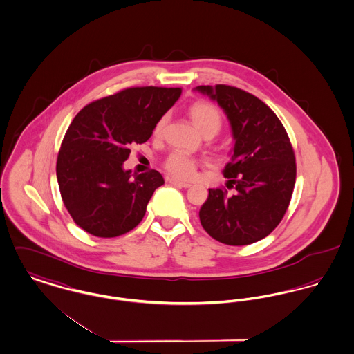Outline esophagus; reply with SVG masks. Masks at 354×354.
<instances>
[{"label": "esophagus", "mask_w": 354, "mask_h": 354, "mask_svg": "<svg viewBox=\"0 0 354 354\" xmlns=\"http://www.w3.org/2000/svg\"><path fill=\"white\" fill-rule=\"evenodd\" d=\"M169 183L174 185V186H178V187H185V189H189L191 185L187 182H182V180H178V179H169Z\"/></svg>", "instance_id": "esophagus-1"}]
</instances>
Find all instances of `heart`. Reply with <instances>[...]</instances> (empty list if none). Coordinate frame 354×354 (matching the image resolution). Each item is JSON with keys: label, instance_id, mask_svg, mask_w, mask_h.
Wrapping results in <instances>:
<instances>
[{"label": "heart", "instance_id": "heart-1", "mask_svg": "<svg viewBox=\"0 0 354 354\" xmlns=\"http://www.w3.org/2000/svg\"><path fill=\"white\" fill-rule=\"evenodd\" d=\"M191 120L194 125L205 135V133H213L216 135L221 125H222V115L216 105L206 102V101H198L192 104L189 109ZM168 122V115H162L153 129V133L156 136L163 135L165 125ZM164 168L175 178L180 179H191L195 175L196 171V162L186 155L182 151H175L168 155V158L164 162Z\"/></svg>", "mask_w": 354, "mask_h": 354}]
</instances>
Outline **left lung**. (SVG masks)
<instances>
[{"instance_id":"obj_1","label":"left lung","mask_w":354,"mask_h":354,"mask_svg":"<svg viewBox=\"0 0 354 354\" xmlns=\"http://www.w3.org/2000/svg\"><path fill=\"white\" fill-rule=\"evenodd\" d=\"M195 90L217 101L234 140L223 176L227 189L236 191L209 189L201 223L222 244L260 241L280 223L292 196L297 164L291 141L277 115L257 97L226 84Z\"/></svg>"}]
</instances>
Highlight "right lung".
<instances>
[{
  "label": "right lung",
  "instance_id": "right-lung-1",
  "mask_svg": "<svg viewBox=\"0 0 354 354\" xmlns=\"http://www.w3.org/2000/svg\"><path fill=\"white\" fill-rule=\"evenodd\" d=\"M182 94L180 87H131L84 106L70 124L56 162L59 190L74 222L95 237H117L141 222L153 191L152 169H124L131 145L142 144Z\"/></svg>",
  "mask_w": 354,
  "mask_h": 354
}]
</instances>
